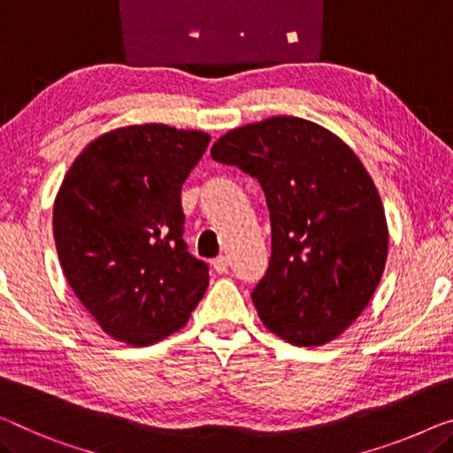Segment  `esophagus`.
Segmentation results:
<instances>
[{
  "instance_id": "1",
  "label": "esophagus",
  "mask_w": 453,
  "mask_h": 453,
  "mask_svg": "<svg viewBox=\"0 0 453 453\" xmlns=\"http://www.w3.org/2000/svg\"><path fill=\"white\" fill-rule=\"evenodd\" d=\"M211 265H213V268H215V273L221 274V273H226V270H227L229 262H227L226 256H218V258H213Z\"/></svg>"
}]
</instances>
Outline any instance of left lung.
Segmentation results:
<instances>
[{
  "instance_id": "obj_1",
  "label": "left lung",
  "mask_w": 453,
  "mask_h": 453,
  "mask_svg": "<svg viewBox=\"0 0 453 453\" xmlns=\"http://www.w3.org/2000/svg\"><path fill=\"white\" fill-rule=\"evenodd\" d=\"M213 160L262 185L273 254L252 301L268 332L317 348L368 307L388 256V226L372 177L340 136L276 116L224 134Z\"/></svg>"
}]
</instances>
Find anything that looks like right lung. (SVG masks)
Wrapping results in <instances>:
<instances>
[{"instance_id":"1","label":"right lung","mask_w":453,"mask_h":453,"mask_svg":"<svg viewBox=\"0 0 453 453\" xmlns=\"http://www.w3.org/2000/svg\"><path fill=\"white\" fill-rule=\"evenodd\" d=\"M209 140L165 124L116 127L81 150L58 187L52 227L60 266L113 340H165L203 299L207 266L180 238V187Z\"/></svg>"}]
</instances>
